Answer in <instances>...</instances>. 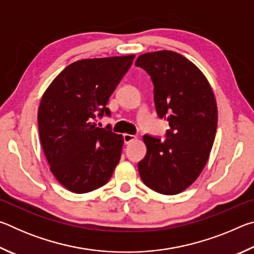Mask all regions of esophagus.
<instances>
[{"instance_id": "34e87169", "label": "esophagus", "mask_w": 254, "mask_h": 254, "mask_svg": "<svg viewBox=\"0 0 254 254\" xmlns=\"http://www.w3.org/2000/svg\"><path fill=\"white\" fill-rule=\"evenodd\" d=\"M123 139H124V143L127 144V143L132 142L133 140H135L136 136H135V135H132V134H127V133H124V134H123Z\"/></svg>"}]
</instances>
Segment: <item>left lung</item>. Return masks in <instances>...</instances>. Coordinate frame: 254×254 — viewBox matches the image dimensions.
Masks as SVG:
<instances>
[{
  "instance_id": "1",
  "label": "left lung",
  "mask_w": 254,
  "mask_h": 254,
  "mask_svg": "<svg viewBox=\"0 0 254 254\" xmlns=\"http://www.w3.org/2000/svg\"><path fill=\"white\" fill-rule=\"evenodd\" d=\"M136 67L153 83L158 117L167 119V139L143 135L147 154L137 165L145 186L163 195L188 188L203 171L217 127V106L207 78L190 60L170 50L143 54Z\"/></svg>"
}]
</instances>
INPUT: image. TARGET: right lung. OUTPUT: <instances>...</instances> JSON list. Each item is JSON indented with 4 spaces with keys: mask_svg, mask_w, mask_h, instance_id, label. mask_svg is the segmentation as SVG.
Masks as SVG:
<instances>
[{
    "mask_svg": "<svg viewBox=\"0 0 254 254\" xmlns=\"http://www.w3.org/2000/svg\"><path fill=\"white\" fill-rule=\"evenodd\" d=\"M134 57L72 63L41 97L40 142L51 173L68 190L85 194L104 186L120 161L123 136L97 127L95 120L111 115L107 102Z\"/></svg>",
    "mask_w": 254,
    "mask_h": 254,
    "instance_id": "add662e5",
    "label": "right lung"
}]
</instances>
